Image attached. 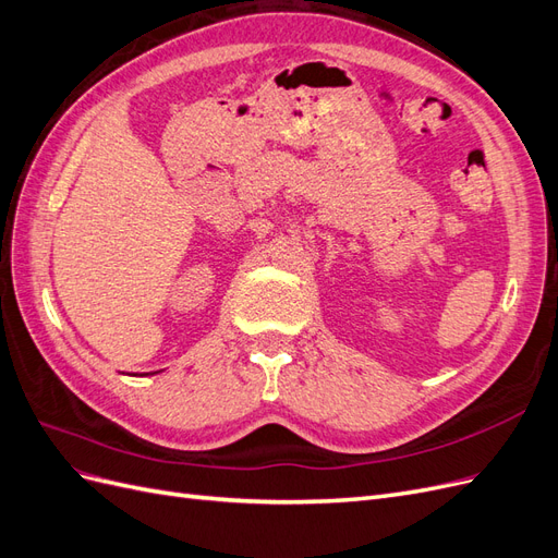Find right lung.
I'll list each match as a JSON object with an SVG mask.
<instances>
[{"mask_svg": "<svg viewBox=\"0 0 558 558\" xmlns=\"http://www.w3.org/2000/svg\"><path fill=\"white\" fill-rule=\"evenodd\" d=\"M146 375H148V373H146ZM150 375H154V373H150Z\"/></svg>", "mask_w": 558, "mask_h": 558, "instance_id": "add662e5", "label": "right lung"}]
</instances>
